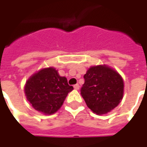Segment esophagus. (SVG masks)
<instances>
[{
	"instance_id": "1",
	"label": "esophagus",
	"mask_w": 147,
	"mask_h": 147,
	"mask_svg": "<svg viewBox=\"0 0 147 147\" xmlns=\"http://www.w3.org/2000/svg\"><path fill=\"white\" fill-rule=\"evenodd\" d=\"M74 88L75 90H78V89H79V85H78V84H75V85L74 86Z\"/></svg>"
}]
</instances>
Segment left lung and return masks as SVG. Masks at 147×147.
<instances>
[{"label": "left lung", "instance_id": "8db88e82", "mask_svg": "<svg viewBox=\"0 0 147 147\" xmlns=\"http://www.w3.org/2000/svg\"><path fill=\"white\" fill-rule=\"evenodd\" d=\"M81 95L88 107L96 115L113 110L123 96L124 82L121 75L106 65L90 67L84 75Z\"/></svg>", "mask_w": 147, "mask_h": 147}]
</instances>
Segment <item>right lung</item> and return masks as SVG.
<instances>
[{
    "label": "right lung",
    "mask_w": 147,
    "mask_h": 147,
    "mask_svg": "<svg viewBox=\"0 0 147 147\" xmlns=\"http://www.w3.org/2000/svg\"><path fill=\"white\" fill-rule=\"evenodd\" d=\"M74 88L54 67L42 69L26 81L24 93L35 110L44 115H53L59 110Z\"/></svg>",
    "instance_id": "obj_1"
}]
</instances>
